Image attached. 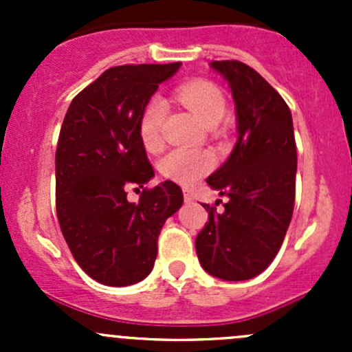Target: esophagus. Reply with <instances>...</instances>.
Wrapping results in <instances>:
<instances>
[{
  "label": "esophagus",
  "mask_w": 352,
  "mask_h": 352,
  "mask_svg": "<svg viewBox=\"0 0 352 352\" xmlns=\"http://www.w3.org/2000/svg\"><path fill=\"white\" fill-rule=\"evenodd\" d=\"M182 192H184V201H186V202H190V201H194L192 194H190V190H189V189H184Z\"/></svg>",
  "instance_id": "esophagus-1"
}]
</instances>
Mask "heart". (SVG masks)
<instances>
[{
  "label": "heart",
  "instance_id": "1",
  "mask_svg": "<svg viewBox=\"0 0 352 352\" xmlns=\"http://www.w3.org/2000/svg\"><path fill=\"white\" fill-rule=\"evenodd\" d=\"M179 98L194 116L206 126H214L225 113V100L216 85L206 80H194L179 88ZM166 116V102L155 97L144 107L140 117V138L150 151L162 146V127ZM214 166V156L208 151L172 150L160 160L163 177L187 186L209 173Z\"/></svg>",
  "mask_w": 352,
  "mask_h": 352
}]
</instances>
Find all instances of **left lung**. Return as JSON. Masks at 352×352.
<instances>
[{"label": "left lung", "mask_w": 352, "mask_h": 352, "mask_svg": "<svg viewBox=\"0 0 352 352\" xmlns=\"http://www.w3.org/2000/svg\"><path fill=\"white\" fill-rule=\"evenodd\" d=\"M230 85L239 141L208 177L226 196L223 212L204 204L209 219L196 239L206 272L245 281L269 267L289 226L296 190V143L289 107L255 69L240 61H212Z\"/></svg>", "instance_id": "obj_1"}]
</instances>
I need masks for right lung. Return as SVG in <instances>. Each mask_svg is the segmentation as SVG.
<instances>
[{"label": "right lung", "instance_id": "right-lung-1", "mask_svg": "<svg viewBox=\"0 0 352 352\" xmlns=\"http://www.w3.org/2000/svg\"><path fill=\"white\" fill-rule=\"evenodd\" d=\"M172 65H126L104 71L71 102L56 150V209L74 261L105 286L143 281L155 265L158 235L182 206L172 180L155 175L140 138V117ZM140 194L129 203L126 190Z\"/></svg>", "mask_w": 352, "mask_h": 352}]
</instances>
